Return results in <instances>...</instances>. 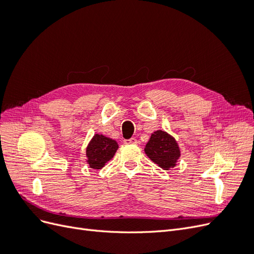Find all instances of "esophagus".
<instances>
[{
    "label": "esophagus",
    "mask_w": 254,
    "mask_h": 254,
    "mask_svg": "<svg viewBox=\"0 0 254 254\" xmlns=\"http://www.w3.org/2000/svg\"><path fill=\"white\" fill-rule=\"evenodd\" d=\"M124 144H125V145L137 144V140L135 139V137H131V139H129V140H124Z\"/></svg>",
    "instance_id": "esophagus-1"
}]
</instances>
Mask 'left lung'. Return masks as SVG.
<instances>
[{"mask_svg": "<svg viewBox=\"0 0 254 254\" xmlns=\"http://www.w3.org/2000/svg\"><path fill=\"white\" fill-rule=\"evenodd\" d=\"M144 150L152 162L165 171L175 167L181 155L179 145L175 137L163 130H157L151 133Z\"/></svg>", "mask_w": 254, "mask_h": 254, "instance_id": "left-lung-1", "label": "left lung"}]
</instances>
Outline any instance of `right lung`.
<instances>
[{
    "label": "right lung",
    "instance_id": "obj_1",
    "mask_svg": "<svg viewBox=\"0 0 254 254\" xmlns=\"http://www.w3.org/2000/svg\"><path fill=\"white\" fill-rule=\"evenodd\" d=\"M119 148L118 142L104 134H94L86 149L87 163L93 170H101L110 161Z\"/></svg>",
    "mask_w": 254,
    "mask_h": 254
}]
</instances>
